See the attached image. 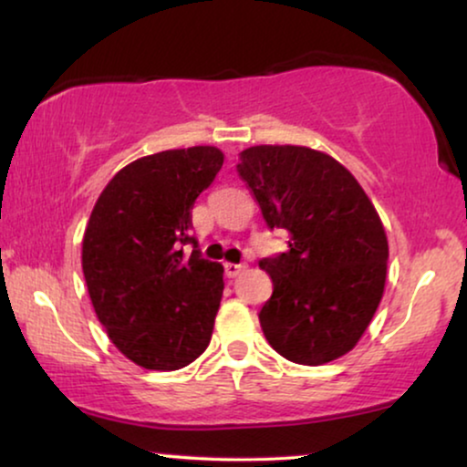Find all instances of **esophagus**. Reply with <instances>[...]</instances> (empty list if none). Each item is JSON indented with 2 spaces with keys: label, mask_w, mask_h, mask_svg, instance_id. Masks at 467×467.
<instances>
[{
  "label": "esophagus",
  "mask_w": 467,
  "mask_h": 467,
  "mask_svg": "<svg viewBox=\"0 0 467 467\" xmlns=\"http://www.w3.org/2000/svg\"><path fill=\"white\" fill-rule=\"evenodd\" d=\"M244 272V264H225V274L227 278H235Z\"/></svg>",
  "instance_id": "34e87169"
}]
</instances>
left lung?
<instances>
[{"label":"left lung","instance_id":"1","mask_svg":"<svg viewBox=\"0 0 467 467\" xmlns=\"http://www.w3.org/2000/svg\"><path fill=\"white\" fill-rule=\"evenodd\" d=\"M238 174L267 227L289 234V251L259 261L274 286L259 312L267 342L302 366L347 355L385 293L389 242L372 200L340 161L308 146H251Z\"/></svg>","mask_w":467,"mask_h":467}]
</instances>
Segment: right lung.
<instances>
[{
    "mask_svg": "<svg viewBox=\"0 0 467 467\" xmlns=\"http://www.w3.org/2000/svg\"><path fill=\"white\" fill-rule=\"evenodd\" d=\"M216 146L161 150L119 170L82 235L88 297L114 347L146 369L171 372L208 348L223 265L202 259L191 208L223 168Z\"/></svg>",
    "mask_w": 467,
    "mask_h": 467,
    "instance_id": "right-lung-1",
    "label": "right lung"
}]
</instances>
